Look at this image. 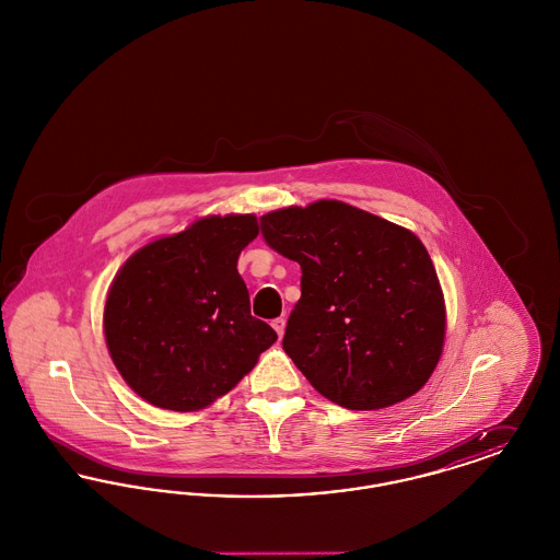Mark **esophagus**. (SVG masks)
I'll list each match as a JSON object with an SVG mask.
<instances>
[{
    "label": "esophagus",
    "instance_id": "obj_1",
    "mask_svg": "<svg viewBox=\"0 0 560 560\" xmlns=\"http://www.w3.org/2000/svg\"><path fill=\"white\" fill-rule=\"evenodd\" d=\"M272 329L277 331L279 340H281V338H283V334H285V319H283V317H279V319L272 320Z\"/></svg>",
    "mask_w": 560,
    "mask_h": 560
}]
</instances>
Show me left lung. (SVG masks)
Masks as SVG:
<instances>
[{"label":"left lung","mask_w":560,"mask_h":560,"mask_svg":"<svg viewBox=\"0 0 560 560\" xmlns=\"http://www.w3.org/2000/svg\"><path fill=\"white\" fill-rule=\"evenodd\" d=\"M262 237L302 268L283 350L317 393L375 411L427 384L447 313L427 247L409 229L320 199L265 213Z\"/></svg>","instance_id":"left-lung-1"}]
</instances>
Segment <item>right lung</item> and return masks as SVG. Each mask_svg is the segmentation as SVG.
<instances>
[{
	"label": "right lung",
	"mask_w": 560,
	"mask_h": 560,
	"mask_svg": "<svg viewBox=\"0 0 560 560\" xmlns=\"http://www.w3.org/2000/svg\"><path fill=\"white\" fill-rule=\"evenodd\" d=\"M254 213L203 215L149 241L117 270L103 313L108 354L140 399L199 411L254 370L277 334L252 317L237 270Z\"/></svg>",
	"instance_id": "obj_1"
}]
</instances>
